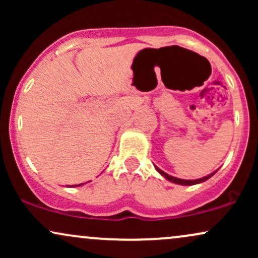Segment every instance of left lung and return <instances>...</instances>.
<instances>
[{"instance_id": "obj_1", "label": "left lung", "mask_w": 258, "mask_h": 258, "mask_svg": "<svg viewBox=\"0 0 258 258\" xmlns=\"http://www.w3.org/2000/svg\"><path fill=\"white\" fill-rule=\"evenodd\" d=\"M155 170L158 171V172L161 174L162 177H165L167 180H170V182L172 183H176V184H180V185H194V184H199V183H203L207 180L209 178H211L214 174L217 172V171H215V172L207 174V176L203 177V178H198V179H180V178H177V177H173V176H170V174H167L166 172H164L162 170H160L158 166H155Z\"/></svg>"}]
</instances>
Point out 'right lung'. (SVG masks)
I'll list each match as a JSON object with an SVG mask.
<instances>
[{"mask_svg": "<svg viewBox=\"0 0 258 258\" xmlns=\"http://www.w3.org/2000/svg\"><path fill=\"white\" fill-rule=\"evenodd\" d=\"M84 184H85V183H81V184H75V185H72V186H80V185H84Z\"/></svg>", "mask_w": 258, "mask_h": 258, "instance_id": "1", "label": "right lung"}]
</instances>
